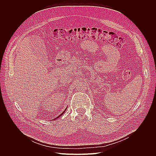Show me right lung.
<instances>
[{"label": "right lung", "instance_id": "add662e5", "mask_svg": "<svg viewBox=\"0 0 156 156\" xmlns=\"http://www.w3.org/2000/svg\"><path fill=\"white\" fill-rule=\"evenodd\" d=\"M66 109H67V108H66ZM66 109H65V111H64V112H62V114H61V115H59V116H58V117H57V118H56V119H58V118H59V117H61V115H62V114H64V112H65V111H66Z\"/></svg>", "mask_w": 156, "mask_h": 156}]
</instances>
